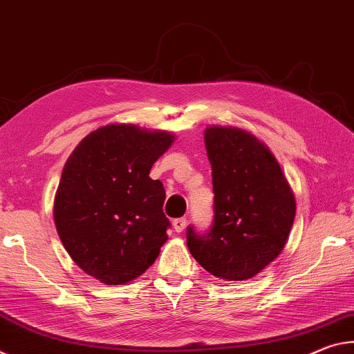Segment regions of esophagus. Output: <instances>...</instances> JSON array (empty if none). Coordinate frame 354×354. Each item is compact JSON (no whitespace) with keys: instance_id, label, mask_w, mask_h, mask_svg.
Here are the masks:
<instances>
[{"instance_id":"34e87169","label":"esophagus","mask_w":354,"mask_h":354,"mask_svg":"<svg viewBox=\"0 0 354 354\" xmlns=\"http://www.w3.org/2000/svg\"><path fill=\"white\" fill-rule=\"evenodd\" d=\"M172 225H174V229H176V232H178V234H180V232H183L185 225H187V219H185V218H177V219H174Z\"/></svg>"}]
</instances>
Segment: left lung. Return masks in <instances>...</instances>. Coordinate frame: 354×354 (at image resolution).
Returning <instances> with one entry per match:
<instances>
[{
  "label": "left lung",
  "mask_w": 354,
  "mask_h": 354,
  "mask_svg": "<svg viewBox=\"0 0 354 354\" xmlns=\"http://www.w3.org/2000/svg\"><path fill=\"white\" fill-rule=\"evenodd\" d=\"M215 216L187 245L202 268L225 281H246L282 252L293 225L295 196L279 163L259 139L236 127H208Z\"/></svg>",
  "instance_id": "obj_1"
}]
</instances>
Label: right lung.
<instances>
[{
	"instance_id": "1",
	"label": "right lung",
	"mask_w": 354,
	"mask_h": 354,
	"mask_svg": "<svg viewBox=\"0 0 354 354\" xmlns=\"http://www.w3.org/2000/svg\"><path fill=\"white\" fill-rule=\"evenodd\" d=\"M174 135L130 124L89 133L68 156L55 198V224L68 256L106 286L141 276L158 257L171 223L166 191L149 177Z\"/></svg>"
}]
</instances>
